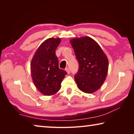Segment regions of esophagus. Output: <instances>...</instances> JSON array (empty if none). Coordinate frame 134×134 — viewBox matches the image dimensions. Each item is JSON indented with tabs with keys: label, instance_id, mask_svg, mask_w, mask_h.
Wrapping results in <instances>:
<instances>
[{
	"label": "esophagus",
	"instance_id": "obj_1",
	"mask_svg": "<svg viewBox=\"0 0 134 134\" xmlns=\"http://www.w3.org/2000/svg\"><path fill=\"white\" fill-rule=\"evenodd\" d=\"M65 71H66V72H67V74H69L70 73V69H69V68H66V69H65Z\"/></svg>",
	"mask_w": 134,
	"mask_h": 134
}]
</instances>
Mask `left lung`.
Here are the masks:
<instances>
[{
	"mask_svg": "<svg viewBox=\"0 0 134 134\" xmlns=\"http://www.w3.org/2000/svg\"><path fill=\"white\" fill-rule=\"evenodd\" d=\"M70 42L79 63V72L74 77L77 87L86 93H94L101 87L107 77V56L89 37L72 38Z\"/></svg>",
	"mask_w": 134,
	"mask_h": 134,
	"instance_id": "1",
	"label": "left lung"
}]
</instances>
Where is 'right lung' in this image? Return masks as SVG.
<instances>
[{
    "instance_id": "add662e5",
    "label": "right lung",
    "mask_w": 134,
    "mask_h": 134,
    "mask_svg": "<svg viewBox=\"0 0 134 134\" xmlns=\"http://www.w3.org/2000/svg\"><path fill=\"white\" fill-rule=\"evenodd\" d=\"M60 38H49L41 43L32 58L31 73L37 90L45 96H53L61 89L66 71L60 69L55 50Z\"/></svg>"
}]
</instances>
